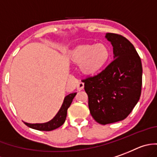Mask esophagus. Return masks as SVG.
<instances>
[{"mask_svg": "<svg viewBox=\"0 0 157 157\" xmlns=\"http://www.w3.org/2000/svg\"><path fill=\"white\" fill-rule=\"evenodd\" d=\"M84 83H83V82H79L77 85V89L78 90V91H81L82 89L84 88Z\"/></svg>", "mask_w": 157, "mask_h": 157, "instance_id": "obj_1", "label": "esophagus"}]
</instances>
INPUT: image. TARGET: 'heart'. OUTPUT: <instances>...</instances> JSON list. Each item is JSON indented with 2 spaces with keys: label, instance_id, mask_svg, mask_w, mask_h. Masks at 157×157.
Segmentation results:
<instances>
[{
  "label": "heart",
  "instance_id": "b5f03b06",
  "mask_svg": "<svg viewBox=\"0 0 157 157\" xmlns=\"http://www.w3.org/2000/svg\"><path fill=\"white\" fill-rule=\"evenodd\" d=\"M110 58V50L106 44H82L76 48L71 55V59L85 74L92 75L99 72L107 64Z\"/></svg>",
  "mask_w": 157,
  "mask_h": 157
}]
</instances>
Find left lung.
I'll use <instances>...</instances> for the list:
<instances>
[{"label": "left lung", "instance_id": "1", "mask_svg": "<svg viewBox=\"0 0 157 157\" xmlns=\"http://www.w3.org/2000/svg\"><path fill=\"white\" fill-rule=\"evenodd\" d=\"M113 60L97 75L82 81L88 107L96 122L105 125L124 120L140 98L142 84L141 59L134 45L121 35L108 33Z\"/></svg>", "mask_w": 157, "mask_h": 157}]
</instances>
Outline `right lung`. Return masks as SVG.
<instances>
[{
    "mask_svg": "<svg viewBox=\"0 0 157 157\" xmlns=\"http://www.w3.org/2000/svg\"><path fill=\"white\" fill-rule=\"evenodd\" d=\"M76 94H77V93H72V94H68L65 97L63 105H62L60 109L59 110V112L55 116L54 118L48 122L43 123V124H28V123H25V124L29 128L38 130V131H50L59 128L64 124L66 115H67V109L71 105L73 98L75 97Z\"/></svg>",
    "mask_w": 157,
    "mask_h": 157,
    "instance_id": "add662e5",
    "label": "right lung"
}]
</instances>
